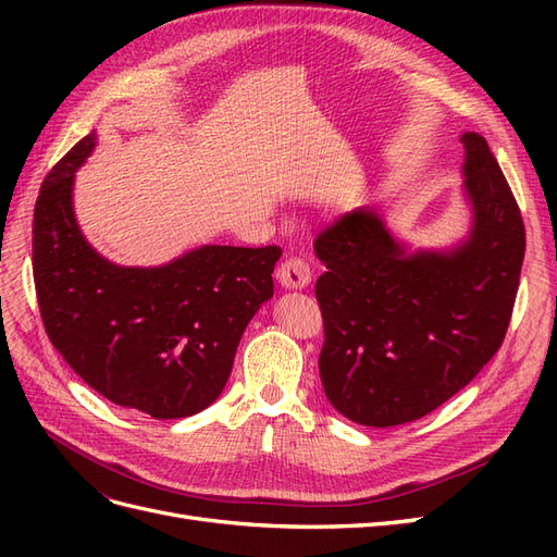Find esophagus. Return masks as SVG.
I'll return each mask as SVG.
<instances>
[{"label":"esophagus","instance_id":"esophagus-1","mask_svg":"<svg viewBox=\"0 0 557 557\" xmlns=\"http://www.w3.org/2000/svg\"><path fill=\"white\" fill-rule=\"evenodd\" d=\"M276 278L288 290H301L311 283V267L301 258H288L276 269Z\"/></svg>","mask_w":557,"mask_h":557}]
</instances>
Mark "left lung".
<instances>
[{"label": "left lung", "instance_id": "8db88e82", "mask_svg": "<svg viewBox=\"0 0 557 557\" xmlns=\"http://www.w3.org/2000/svg\"><path fill=\"white\" fill-rule=\"evenodd\" d=\"M469 230L446 248H411L360 207L313 244L325 274L320 381L332 407L367 428L442 407L499 350L525 258V227L491 146L462 137Z\"/></svg>", "mask_w": 557, "mask_h": 557}]
</instances>
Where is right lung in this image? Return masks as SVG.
Masks as SVG:
<instances>
[{"label":"right lung","mask_w":557,"mask_h":557,"mask_svg":"<svg viewBox=\"0 0 557 557\" xmlns=\"http://www.w3.org/2000/svg\"><path fill=\"white\" fill-rule=\"evenodd\" d=\"M92 129L46 176L32 267L50 344L92 391L123 409L185 418L221 397L234 352L274 297L278 246H197L158 267H123L83 237L74 181Z\"/></svg>","instance_id":"obj_1"}]
</instances>
